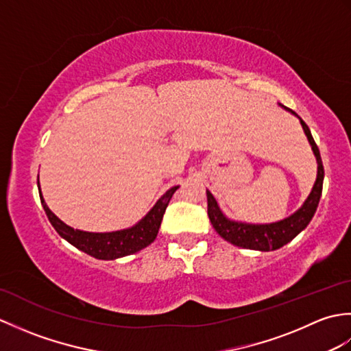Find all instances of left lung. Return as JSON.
Returning <instances> with one entry per match:
<instances>
[{
	"label": "left lung",
	"mask_w": 351,
	"mask_h": 351,
	"mask_svg": "<svg viewBox=\"0 0 351 351\" xmlns=\"http://www.w3.org/2000/svg\"><path fill=\"white\" fill-rule=\"evenodd\" d=\"M283 108H287V107H283ZM287 110H289V108H287ZM289 111L293 114H295L293 110H289ZM300 123H302L304 134H306V137L312 146V151H314V154L317 156L318 175H317V181L314 184V189H312L311 195L306 199V202L303 204V206L299 211L291 215V217H288L285 220H280L278 223H271V225H247V223L232 221L223 215L217 202H215L214 196L210 191H206L208 217H210L211 225L215 230H217V234L221 238H225V240L229 241L230 244L238 245V247L261 250V252L276 250V249L282 247V245H285L287 243H289L294 237L299 235L302 230L309 225L312 217H314L318 202H319V197H322V191H323L324 167H323L322 155H319V149L315 143L314 137H312L309 126L304 123L302 119H300Z\"/></svg>",
	"instance_id": "8db88e82"
}]
</instances>
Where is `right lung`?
<instances>
[{
    "label": "right lung",
    "instance_id": "add662e5",
    "mask_svg": "<svg viewBox=\"0 0 351 351\" xmlns=\"http://www.w3.org/2000/svg\"><path fill=\"white\" fill-rule=\"evenodd\" d=\"M39 185V181H37ZM178 187H171L166 195H162L158 202L154 205V208L149 211L143 219H141L136 226L123 230H116V232H106V234H95V232H84V230L72 229L71 226L64 225V223L52 213L45 204L40 193L39 185V195L40 202L43 205V210L47 213L51 225L58 232V235L63 237L66 241H69L77 249L86 252L96 259H116L122 256L132 255L141 249L147 247L158 234V229L161 226L162 215L166 213V208L170 202L173 193Z\"/></svg>",
    "mask_w": 351,
    "mask_h": 351
}]
</instances>
